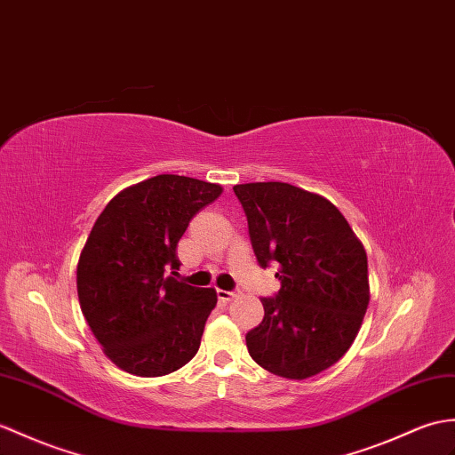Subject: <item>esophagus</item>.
I'll return each mask as SVG.
<instances>
[{"label": "esophagus", "instance_id": "esophagus-1", "mask_svg": "<svg viewBox=\"0 0 455 455\" xmlns=\"http://www.w3.org/2000/svg\"><path fill=\"white\" fill-rule=\"evenodd\" d=\"M217 297L220 299V300H235L236 297H238V292H230V291H217Z\"/></svg>", "mask_w": 455, "mask_h": 455}]
</instances>
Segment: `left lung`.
Returning a JSON list of instances; mask_svg holds the SVG:
<instances>
[{"label": "left lung", "instance_id": "1", "mask_svg": "<svg viewBox=\"0 0 455 455\" xmlns=\"http://www.w3.org/2000/svg\"><path fill=\"white\" fill-rule=\"evenodd\" d=\"M232 189L259 266L277 261L281 281L275 299H261L266 315L246 335L248 353L275 376L320 374L353 345L371 302L363 242L320 194L287 182Z\"/></svg>", "mask_w": 455, "mask_h": 455}]
</instances>
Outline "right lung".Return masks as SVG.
I'll list each match as a JSON object with an SVG mask.
<instances>
[{
    "label": "right lung",
    "instance_id": "obj_1",
    "mask_svg": "<svg viewBox=\"0 0 455 455\" xmlns=\"http://www.w3.org/2000/svg\"><path fill=\"white\" fill-rule=\"evenodd\" d=\"M223 194L219 184L158 174L122 189L92 225L77 263L81 312L124 372L156 378L196 356L215 289L172 275L189 220Z\"/></svg>",
    "mask_w": 455,
    "mask_h": 455
}]
</instances>
